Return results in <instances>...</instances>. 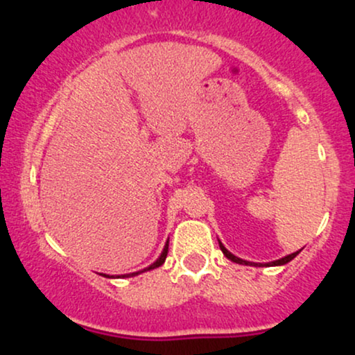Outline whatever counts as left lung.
<instances>
[{
	"label": "left lung",
	"instance_id": "8db88e82",
	"mask_svg": "<svg viewBox=\"0 0 355 355\" xmlns=\"http://www.w3.org/2000/svg\"><path fill=\"white\" fill-rule=\"evenodd\" d=\"M218 245H220V250L223 252V255L227 257V259L229 260H232V262H235V263H242V266H254V267H274V266H285V263L287 262H291L292 259H295L297 255L300 254V250H302V248H300V250H297V252H294V254H291V255H287V257H282V259H279V260H274V262H268V263H254V262H247V260H243V259H239V257H235L234 254H230L229 250H227L225 247L222 245V242H218Z\"/></svg>",
	"mask_w": 355,
	"mask_h": 355
}]
</instances>
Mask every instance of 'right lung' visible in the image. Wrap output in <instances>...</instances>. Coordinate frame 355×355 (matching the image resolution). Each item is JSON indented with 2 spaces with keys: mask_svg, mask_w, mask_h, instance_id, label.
I'll return each instance as SVG.
<instances>
[{
  "mask_svg": "<svg viewBox=\"0 0 355 355\" xmlns=\"http://www.w3.org/2000/svg\"><path fill=\"white\" fill-rule=\"evenodd\" d=\"M166 254H168V242L165 243V247H164V252H162V255L158 257L157 260H155V262L152 263V266H150V267H146V268H144V270H140V272H133V274H126V275H121V277H133V275H138V274H141V272H148V270H152V268H157V267L164 266V262H165V259H166ZM103 277H108V275H105V274H103Z\"/></svg>",
  "mask_w": 355,
  "mask_h": 355,
  "instance_id": "add662e5",
  "label": "right lung"
}]
</instances>
